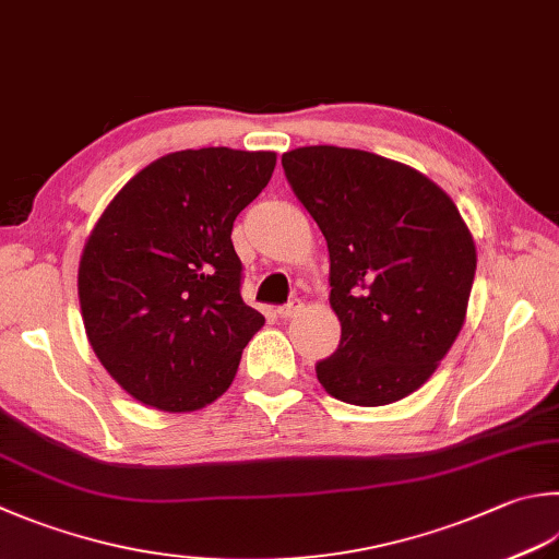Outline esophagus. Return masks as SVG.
I'll list each match as a JSON object with an SVG mask.
<instances>
[{"label":"esophagus","mask_w":559,"mask_h":559,"mask_svg":"<svg viewBox=\"0 0 559 559\" xmlns=\"http://www.w3.org/2000/svg\"><path fill=\"white\" fill-rule=\"evenodd\" d=\"M299 311H301V301L294 299L292 304H287V307H280L277 316H280V319H294V316H297Z\"/></svg>","instance_id":"esophagus-1"}]
</instances>
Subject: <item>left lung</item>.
Instances as JSON below:
<instances>
[{"instance_id": "left-lung-1", "label": "left lung", "mask_w": 559, "mask_h": 559, "mask_svg": "<svg viewBox=\"0 0 559 559\" xmlns=\"http://www.w3.org/2000/svg\"><path fill=\"white\" fill-rule=\"evenodd\" d=\"M282 167L331 258L341 345L316 365L321 386L355 406L414 394L465 323L477 270L465 218L426 175L367 151L307 145Z\"/></svg>"}]
</instances>
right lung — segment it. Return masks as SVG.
I'll return each instance as SVG.
<instances>
[{
	"instance_id": "obj_1",
	"label": "right lung",
	"mask_w": 559,
	"mask_h": 559,
	"mask_svg": "<svg viewBox=\"0 0 559 559\" xmlns=\"http://www.w3.org/2000/svg\"><path fill=\"white\" fill-rule=\"evenodd\" d=\"M275 163L270 151L167 153L94 224L78 270L84 333L135 402L189 414L234 382L265 319L240 299L230 230Z\"/></svg>"
}]
</instances>
